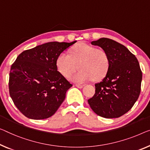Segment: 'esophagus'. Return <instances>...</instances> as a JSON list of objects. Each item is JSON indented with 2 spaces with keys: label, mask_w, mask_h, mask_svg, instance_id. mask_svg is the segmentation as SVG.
<instances>
[{
  "label": "esophagus",
  "mask_w": 150,
  "mask_h": 150,
  "mask_svg": "<svg viewBox=\"0 0 150 150\" xmlns=\"http://www.w3.org/2000/svg\"><path fill=\"white\" fill-rule=\"evenodd\" d=\"M75 86L77 87V88H79V89H81V88H83L84 85H81V84H76V85H75Z\"/></svg>",
  "instance_id": "34e87169"
}]
</instances>
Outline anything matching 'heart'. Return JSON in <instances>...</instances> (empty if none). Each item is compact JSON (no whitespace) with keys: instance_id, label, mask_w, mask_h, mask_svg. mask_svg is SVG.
Instances as JSON below:
<instances>
[{"instance_id":"obj_1","label":"heart","mask_w":150,"mask_h":150,"mask_svg":"<svg viewBox=\"0 0 150 150\" xmlns=\"http://www.w3.org/2000/svg\"><path fill=\"white\" fill-rule=\"evenodd\" d=\"M110 58L106 51L85 42L73 46L69 54L62 52L57 59L58 71L64 77H69L77 70L79 71L71 76V81L85 83L93 79L95 81L103 78L110 67Z\"/></svg>"}]
</instances>
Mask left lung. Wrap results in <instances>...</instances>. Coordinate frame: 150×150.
<instances>
[{
  "instance_id": "obj_1",
  "label": "left lung",
  "mask_w": 150,
  "mask_h": 150,
  "mask_svg": "<svg viewBox=\"0 0 150 150\" xmlns=\"http://www.w3.org/2000/svg\"><path fill=\"white\" fill-rule=\"evenodd\" d=\"M91 44L108 53L110 64L102 81L95 84L96 93L88 104L102 117H121L131 110L140 94L142 72L139 62L128 48L113 40L102 38Z\"/></svg>"
}]
</instances>
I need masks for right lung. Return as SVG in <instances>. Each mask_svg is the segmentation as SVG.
<instances>
[{
	"label": "right lung",
	"mask_w": 150,
	"mask_h": 150,
	"mask_svg": "<svg viewBox=\"0 0 150 150\" xmlns=\"http://www.w3.org/2000/svg\"><path fill=\"white\" fill-rule=\"evenodd\" d=\"M77 41L50 42L23 51L12 64L8 88L19 110L31 119L50 117L72 87L59 71L57 59Z\"/></svg>",
	"instance_id": "obj_1"
}]
</instances>
